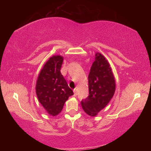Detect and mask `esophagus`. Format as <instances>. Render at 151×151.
I'll return each mask as SVG.
<instances>
[{"label": "esophagus", "instance_id": "34e87169", "mask_svg": "<svg viewBox=\"0 0 151 151\" xmlns=\"http://www.w3.org/2000/svg\"><path fill=\"white\" fill-rule=\"evenodd\" d=\"M73 92H74V96H76V95H77V89L76 88H75L73 90Z\"/></svg>", "mask_w": 151, "mask_h": 151}]
</instances>
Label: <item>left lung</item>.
Listing matches in <instances>:
<instances>
[{"label":"left lung","instance_id":"1","mask_svg":"<svg viewBox=\"0 0 151 151\" xmlns=\"http://www.w3.org/2000/svg\"><path fill=\"white\" fill-rule=\"evenodd\" d=\"M88 79L89 94L81 101V105L86 114L94 116L106 106L115 91V81L112 69L101 53L95 55Z\"/></svg>","mask_w":151,"mask_h":151}]
</instances>
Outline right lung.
Masks as SVG:
<instances>
[{
  "mask_svg": "<svg viewBox=\"0 0 151 151\" xmlns=\"http://www.w3.org/2000/svg\"><path fill=\"white\" fill-rule=\"evenodd\" d=\"M63 58L50 57L40 71L36 85V93L40 104L50 115L59 114L64 104L74 94L60 73Z\"/></svg>",
  "mask_w": 151,
  "mask_h": 151,
  "instance_id": "right-lung-1",
  "label": "right lung"
}]
</instances>
